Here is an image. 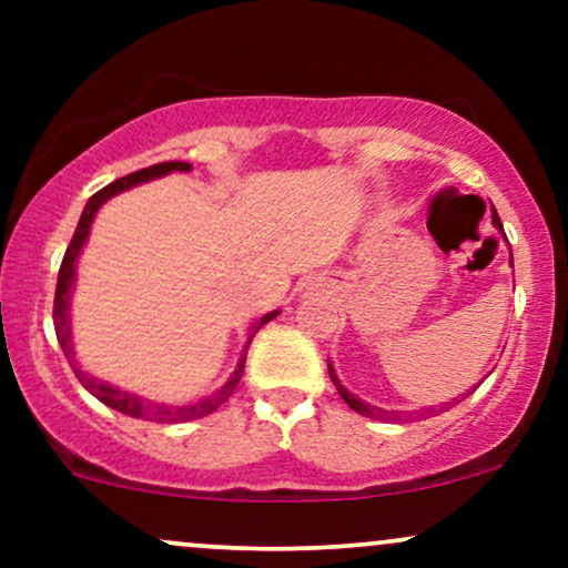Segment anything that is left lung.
I'll use <instances>...</instances> for the list:
<instances>
[{
    "mask_svg": "<svg viewBox=\"0 0 568 568\" xmlns=\"http://www.w3.org/2000/svg\"><path fill=\"white\" fill-rule=\"evenodd\" d=\"M491 221H494V226H497V230L501 232V221H499L497 213H491ZM510 266H513V253H510ZM328 376H331V382L336 384L338 395L344 397V403H347V406H349L352 410H357V414L368 416V419H389V422H403V419H410V414H400V410H384V408H379V406H371V403L361 400V397H357V395H352L349 389L344 387L342 382H338L336 368L331 366V361H328ZM467 395H470V393H467ZM462 397H465V395H462ZM427 414H429V408H427ZM422 416H425V414H422Z\"/></svg>",
    "mask_w": 568,
    "mask_h": 568,
    "instance_id": "left-lung-1",
    "label": "left lung"
}]
</instances>
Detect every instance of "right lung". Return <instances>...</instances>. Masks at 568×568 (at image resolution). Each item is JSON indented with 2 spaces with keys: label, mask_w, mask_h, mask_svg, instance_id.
<instances>
[{
  "label": "right lung",
  "mask_w": 568,
  "mask_h": 568,
  "mask_svg": "<svg viewBox=\"0 0 568 568\" xmlns=\"http://www.w3.org/2000/svg\"><path fill=\"white\" fill-rule=\"evenodd\" d=\"M175 171L189 173V171H192V165H189V162H158V165H152V168H143V171L122 175V179L112 181V184L103 186L101 192H95L93 197L88 200V205H84V211H82V216H80V224H77L74 237H71V243L67 247V256H63V262H61V270H58L55 304H53V323H55L58 344H61L63 355H67L69 366L74 368L77 379L82 382V387L88 389L90 395H95L98 400L103 403V406L120 410V414H125V416H133V419L158 422V425H175V422L200 419V416L213 414V410H216L224 400H230V395L234 393V389H237L240 376H243L245 355H247V347H251V338L258 334V328H262V325H266L270 321H275V317L280 315V310L266 312L264 317H258V321L251 325V334H247L243 357H240V361H237V368L232 371V376H230V379H226L224 387H219L216 393L202 397V400L184 403V406H171V403L146 400V397L128 393V389L114 387V384L95 379V376H90L88 371L80 368V363L74 361V342H71V312L69 310H71V291H74V283H77V258H80L82 247H84V243H88L90 226H93L95 213L101 211L103 202L112 200L114 194L125 192V189H130V186L146 184V181L162 179V175L175 173Z\"/></svg>",
  "instance_id": "1"
}]
</instances>
